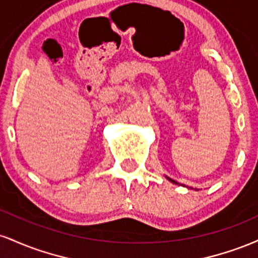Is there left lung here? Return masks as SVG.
I'll return each instance as SVG.
<instances>
[{"label": "left lung", "instance_id": "8db88e82", "mask_svg": "<svg viewBox=\"0 0 258 258\" xmlns=\"http://www.w3.org/2000/svg\"><path fill=\"white\" fill-rule=\"evenodd\" d=\"M166 178L168 179V180H170V182H172L173 183V184H179V183L178 182H176V180H174V179H172V178H170V177H167L166 176ZM183 185V184H182ZM183 186H185V185H183ZM195 190H197V189H195Z\"/></svg>", "mask_w": 258, "mask_h": 258}]
</instances>
